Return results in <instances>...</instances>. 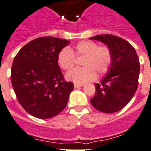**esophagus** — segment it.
Instances as JSON below:
<instances>
[{
    "instance_id": "1",
    "label": "esophagus",
    "mask_w": 151,
    "mask_h": 151,
    "mask_svg": "<svg viewBox=\"0 0 151 151\" xmlns=\"http://www.w3.org/2000/svg\"><path fill=\"white\" fill-rule=\"evenodd\" d=\"M74 88H81V87L84 86V84H74Z\"/></svg>"
}]
</instances>
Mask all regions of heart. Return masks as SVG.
<instances>
[{
  "label": "heart",
  "instance_id": "heart-1",
  "mask_svg": "<svg viewBox=\"0 0 151 151\" xmlns=\"http://www.w3.org/2000/svg\"><path fill=\"white\" fill-rule=\"evenodd\" d=\"M76 56H84L81 65L84 67L74 68L66 74L68 81L78 84H84L96 78L98 73L102 75L109 71L112 63V53L109 48L99 46L93 41H82L73 49L63 48L57 55V63L63 70L73 67Z\"/></svg>",
  "mask_w": 151,
  "mask_h": 151
}]
</instances>
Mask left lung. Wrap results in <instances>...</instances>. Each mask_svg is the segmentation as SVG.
<instances>
[{"instance_id":"8db88e82","label":"left lung","mask_w":151,"mask_h":151,"mask_svg":"<svg viewBox=\"0 0 151 151\" xmlns=\"http://www.w3.org/2000/svg\"><path fill=\"white\" fill-rule=\"evenodd\" d=\"M107 45L112 53V63L100 84H95V95L91 99L97 110L114 113L133 99L138 87L139 61L135 49L122 38L99 35L90 38Z\"/></svg>"}]
</instances>
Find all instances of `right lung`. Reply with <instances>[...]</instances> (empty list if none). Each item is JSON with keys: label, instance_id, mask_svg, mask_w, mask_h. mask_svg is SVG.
I'll return each mask as SVG.
<instances>
[{"label": "right lung", "instance_id": "right-lung-1", "mask_svg": "<svg viewBox=\"0 0 151 151\" xmlns=\"http://www.w3.org/2000/svg\"><path fill=\"white\" fill-rule=\"evenodd\" d=\"M70 42L46 36L32 40L14 57L11 81L18 101L38 119H50L63 111L73 89L64 81L57 55Z\"/></svg>", "mask_w": 151, "mask_h": 151}]
</instances>
